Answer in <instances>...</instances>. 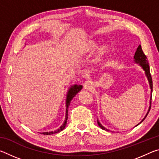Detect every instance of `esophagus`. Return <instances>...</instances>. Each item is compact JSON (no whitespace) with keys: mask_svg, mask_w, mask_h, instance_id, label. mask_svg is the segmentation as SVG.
I'll return each instance as SVG.
<instances>
[{"mask_svg":"<svg viewBox=\"0 0 159 159\" xmlns=\"http://www.w3.org/2000/svg\"><path fill=\"white\" fill-rule=\"evenodd\" d=\"M83 88H84L85 90H93L94 86L93 83L90 80H87L84 84H83Z\"/></svg>","mask_w":159,"mask_h":159,"instance_id":"obj_1","label":"esophagus"}]
</instances>
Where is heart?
Instances as JSON below:
<instances>
[{
  "instance_id": "obj_1",
  "label": "heart",
  "mask_w": 159,
  "mask_h": 159,
  "mask_svg": "<svg viewBox=\"0 0 159 159\" xmlns=\"http://www.w3.org/2000/svg\"><path fill=\"white\" fill-rule=\"evenodd\" d=\"M99 43L96 40H91L83 45L81 49L80 50V54L82 55H86V54H90L95 51L97 48L99 46ZM109 50V47L107 45H103L99 48L98 52L95 56V61L99 62L102 60V59L105 56Z\"/></svg>"
}]
</instances>
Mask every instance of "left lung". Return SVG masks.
Returning <instances> with one entry per match:
<instances>
[{
  "label": "left lung",
  "mask_w": 159,
  "mask_h": 159,
  "mask_svg": "<svg viewBox=\"0 0 159 159\" xmlns=\"http://www.w3.org/2000/svg\"><path fill=\"white\" fill-rule=\"evenodd\" d=\"M134 62L138 64L139 66H140L142 67V69L144 70V74L146 75V77L147 78V80L148 81H149V88L151 89V97H150V101H149V109H148V111L147 112L146 115H145V116L144 117L143 119H142L139 123H138V125L140 124V123L143 121V120L145 119V118L147 117V116L149 114V112L150 111V109H151V104H152V88H153V83H152V76H151V74H150V69H149V62H148V60L146 57V55H144L143 51L142 50V47L141 45H139L138 48H137L136 50V52L134 53ZM98 125L100 127L102 130H107V131H109V130L108 129H107L104 127L103 125H102L100 122L99 121V120L98 119ZM136 125V126H137Z\"/></svg>",
  "instance_id": "1"
}]
</instances>
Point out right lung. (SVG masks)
Returning a JSON list of instances; mask_svg holds the SVG:
<instances>
[{"label": "right lung", "mask_w": 159, "mask_h": 159, "mask_svg": "<svg viewBox=\"0 0 159 159\" xmlns=\"http://www.w3.org/2000/svg\"><path fill=\"white\" fill-rule=\"evenodd\" d=\"M83 88V86L81 85H77L75 84L74 85H71V87L69 88L68 92L66 94V114H65V119H64V121L63 124L61 125L60 128L57 130L54 131H49V132H43V133H41V134H46V135H49V134H56L63 130L64 128L66 127V122H67V118H68V107L69 106L70 103H71V101L72 100L75 96H76L78 93H79L81 89Z\"/></svg>", "instance_id": "obj_1"}]
</instances>
